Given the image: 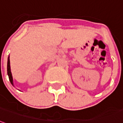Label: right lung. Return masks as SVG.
<instances>
[{
    "mask_svg": "<svg viewBox=\"0 0 123 123\" xmlns=\"http://www.w3.org/2000/svg\"><path fill=\"white\" fill-rule=\"evenodd\" d=\"M7 74H8V78H9V80L13 85V82H12V76L11 72V66H10V59L9 57H8V62H7Z\"/></svg>",
    "mask_w": 123,
    "mask_h": 123,
    "instance_id": "1",
    "label": "right lung"
}]
</instances>
